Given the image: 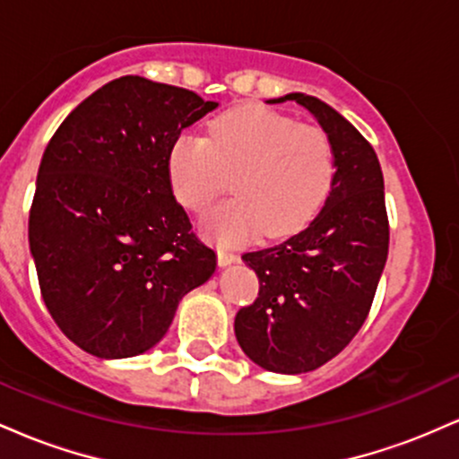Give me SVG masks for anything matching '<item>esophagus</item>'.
Segmentation results:
<instances>
[{"mask_svg": "<svg viewBox=\"0 0 459 459\" xmlns=\"http://www.w3.org/2000/svg\"><path fill=\"white\" fill-rule=\"evenodd\" d=\"M237 261H239V256H237L235 252L224 250V247H220V250H218V263H220V267H226V265H230V263H237Z\"/></svg>", "mask_w": 459, "mask_h": 459, "instance_id": "1", "label": "esophagus"}]
</instances>
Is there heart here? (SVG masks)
Returning a JSON list of instances; mask_svg holds the SVG:
<instances>
[{
  "mask_svg": "<svg viewBox=\"0 0 459 459\" xmlns=\"http://www.w3.org/2000/svg\"><path fill=\"white\" fill-rule=\"evenodd\" d=\"M334 146L324 129L265 108L220 116L207 138L181 134L168 152V177L183 207L204 213L233 178L235 200L209 213L203 233L237 246L263 233L287 237L319 212L334 181Z\"/></svg>",
  "mask_w": 459,
  "mask_h": 459,
  "instance_id": "heart-1",
  "label": "heart"
}]
</instances>
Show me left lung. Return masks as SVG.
Returning <instances> with one entry per match:
<instances>
[{"instance_id": "left-lung-1", "label": "left lung", "mask_w": 459, "mask_h": 459, "mask_svg": "<svg viewBox=\"0 0 459 459\" xmlns=\"http://www.w3.org/2000/svg\"><path fill=\"white\" fill-rule=\"evenodd\" d=\"M334 146V181L321 212L282 244L246 252L259 298L235 317V336L252 362L273 373L313 371L345 350L365 324L388 256L384 177L376 151L350 120L302 92Z\"/></svg>"}]
</instances>
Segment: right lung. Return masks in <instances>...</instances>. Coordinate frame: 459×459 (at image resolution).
Instances as JSON below:
<instances>
[{"instance_id": "obj_1", "label": "right lung", "mask_w": 459, "mask_h": 459, "mask_svg": "<svg viewBox=\"0 0 459 459\" xmlns=\"http://www.w3.org/2000/svg\"><path fill=\"white\" fill-rule=\"evenodd\" d=\"M215 108L125 75L79 103L47 144L30 250L47 310L88 354H144L215 272V252L192 233L168 177L172 142Z\"/></svg>"}]
</instances>
